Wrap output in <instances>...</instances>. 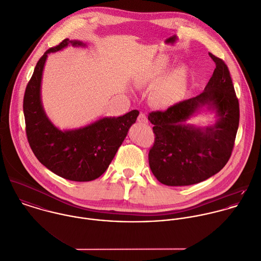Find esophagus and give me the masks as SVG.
I'll use <instances>...</instances> for the list:
<instances>
[{"label": "esophagus", "mask_w": 261, "mask_h": 261, "mask_svg": "<svg viewBox=\"0 0 261 261\" xmlns=\"http://www.w3.org/2000/svg\"><path fill=\"white\" fill-rule=\"evenodd\" d=\"M137 120H138L139 123H148V119H147L146 115L144 113H142V112L139 114Z\"/></svg>", "instance_id": "34e87169"}]
</instances>
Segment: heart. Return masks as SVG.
Instances as JSON below:
<instances>
[{"instance_id": "obj_1", "label": "heart", "mask_w": 261, "mask_h": 261, "mask_svg": "<svg viewBox=\"0 0 261 261\" xmlns=\"http://www.w3.org/2000/svg\"><path fill=\"white\" fill-rule=\"evenodd\" d=\"M168 60L164 57L156 59L147 71L145 79H157L162 81L167 73ZM190 82V74L186 67L173 70L159 86L156 92V101L161 107H170L178 103L185 96Z\"/></svg>"}]
</instances>
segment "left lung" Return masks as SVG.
<instances>
[{
    "label": "left lung",
    "mask_w": 261,
    "mask_h": 261,
    "mask_svg": "<svg viewBox=\"0 0 261 261\" xmlns=\"http://www.w3.org/2000/svg\"><path fill=\"white\" fill-rule=\"evenodd\" d=\"M208 55L216 68L202 94L148 115L155 135L149 166L163 185L180 187L206 180L231 156L239 126V102L228 66ZM204 106L216 113L214 125L202 128L185 123Z\"/></svg>",
    "instance_id": "obj_1"
}]
</instances>
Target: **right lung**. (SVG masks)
<instances>
[{"label":"right lung","instance_id":"right-lung-1","mask_svg":"<svg viewBox=\"0 0 261 261\" xmlns=\"http://www.w3.org/2000/svg\"><path fill=\"white\" fill-rule=\"evenodd\" d=\"M71 44L86 46L79 40L64 39L38 60L23 102L26 134L37 159L55 174L73 181H91L109 167L118 148L135 123L137 110L120 117H105L85 127L61 131L46 116L41 103V80L47 54Z\"/></svg>","mask_w":261,"mask_h":261}]
</instances>
